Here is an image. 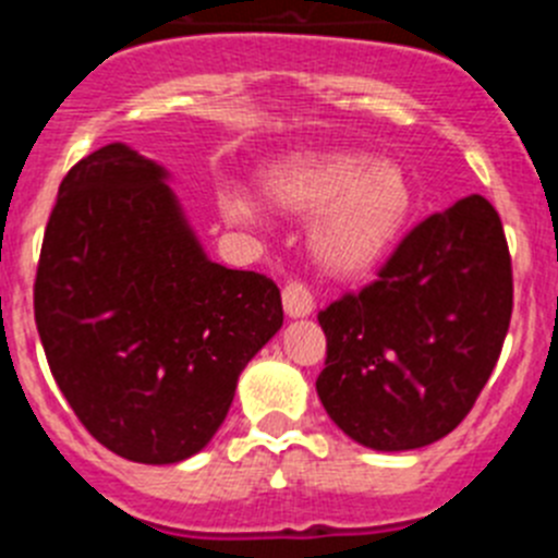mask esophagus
I'll use <instances>...</instances> for the list:
<instances>
[{"label": "esophagus", "mask_w": 558, "mask_h": 558, "mask_svg": "<svg viewBox=\"0 0 558 558\" xmlns=\"http://www.w3.org/2000/svg\"><path fill=\"white\" fill-rule=\"evenodd\" d=\"M282 304H284V313H288L290 318H307V315L315 310L313 293H310V288L304 282L284 284Z\"/></svg>", "instance_id": "esophagus-1"}]
</instances>
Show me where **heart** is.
I'll return each instance as SVG.
<instances>
[{
	"label": "heart",
	"instance_id": "b5f03b06",
	"mask_svg": "<svg viewBox=\"0 0 558 558\" xmlns=\"http://www.w3.org/2000/svg\"><path fill=\"white\" fill-rule=\"evenodd\" d=\"M263 195L284 215L310 218V251L335 276L377 268L413 211L405 170L352 150L284 156L263 170ZM218 206L229 223H263V209L243 186H220Z\"/></svg>",
	"mask_w": 558,
	"mask_h": 558
}]
</instances>
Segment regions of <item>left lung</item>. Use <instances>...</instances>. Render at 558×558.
<instances>
[{"mask_svg":"<svg viewBox=\"0 0 558 558\" xmlns=\"http://www.w3.org/2000/svg\"><path fill=\"white\" fill-rule=\"evenodd\" d=\"M511 256L481 195L436 211L372 284L318 313L327 363L315 391L329 418L379 452L456 430L483 391L511 322Z\"/></svg>","mask_w":558,"mask_h":558,"instance_id":"left-lung-1","label":"left lung"}]
</instances>
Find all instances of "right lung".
I'll return each mask as SVG.
<instances>
[{"label": "right lung", "mask_w": 558, "mask_h": 558, "mask_svg": "<svg viewBox=\"0 0 558 558\" xmlns=\"http://www.w3.org/2000/svg\"><path fill=\"white\" fill-rule=\"evenodd\" d=\"M167 179L122 142L77 161L33 293L61 393L102 447L136 463L204 450L284 318L268 276L211 263Z\"/></svg>", "instance_id": "obj_1"}]
</instances>
